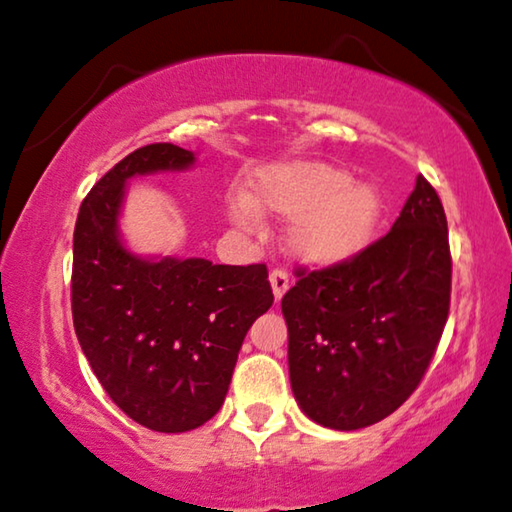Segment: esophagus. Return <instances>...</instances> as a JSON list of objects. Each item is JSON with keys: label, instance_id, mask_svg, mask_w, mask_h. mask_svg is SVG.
Returning a JSON list of instances; mask_svg holds the SVG:
<instances>
[{"label": "esophagus", "instance_id": "esophagus-1", "mask_svg": "<svg viewBox=\"0 0 512 512\" xmlns=\"http://www.w3.org/2000/svg\"><path fill=\"white\" fill-rule=\"evenodd\" d=\"M269 281H271V288H274V297L276 299H281L285 292H288V288H290V274L283 267L271 269Z\"/></svg>", "mask_w": 512, "mask_h": 512}]
</instances>
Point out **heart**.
Instances as JSON below:
<instances>
[{"instance_id":"1","label":"heart","mask_w":512,"mask_h":512,"mask_svg":"<svg viewBox=\"0 0 512 512\" xmlns=\"http://www.w3.org/2000/svg\"><path fill=\"white\" fill-rule=\"evenodd\" d=\"M257 210L297 215L290 248L304 262L330 267L349 262L377 234L384 201L372 185L353 182L351 173L318 161L264 168L252 180L250 199L236 201L238 222H255Z\"/></svg>"}]
</instances>
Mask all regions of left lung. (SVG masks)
Here are the masks:
<instances>
[{
  "label": "left lung",
  "mask_w": 512,
  "mask_h": 512,
  "mask_svg": "<svg viewBox=\"0 0 512 512\" xmlns=\"http://www.w3.org/2000/svg\"><path fill=\"white\" fill-rule=\"evenodd\" d=\"M285 292L290 384L320 426L356 431L398 410L424 379L449 316L452 252L424 175L386 236L342 264L295 267Z\"/></svg>",
  "instance_id": "obj_1"
}]
</instances>
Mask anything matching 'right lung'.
Wrapping results in <instances>:
<instances>
[{
  "label": "right lung",
  "mask_w": 512,
  "mask_h": 512,
  "mask_svg": "<svg viewBox=\"0 0 512 512\" xmlns=\"http://www.w3.org/2000/svg\"><path fill=\"white\" fill-rule=\"evenodd\" d=\"M192 163V152L170 142L135 149L95 182L74 224L72 320L81 351L114 405L159 433L215 417L245 332L274 304L267 264L145 262L121 245L128 177Z\"/></svg>",
  "instance_id": "1"
}]
</instances>
